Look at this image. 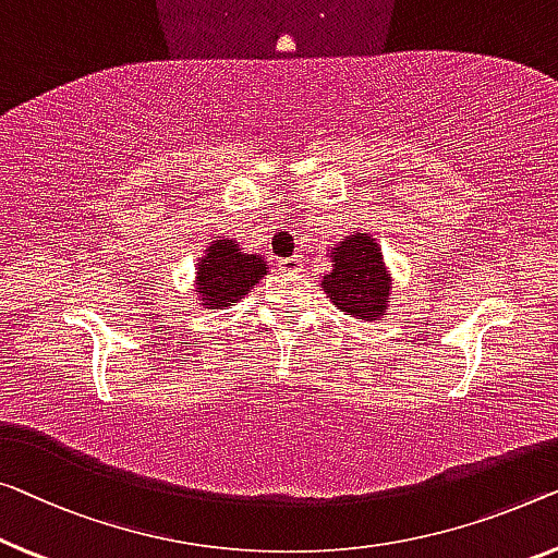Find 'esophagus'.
I'll return each instance as SVG.
<instances>
[{
    "instance_id": "1",
    "label": "esophagus",
    "mask_w": 558,
    "mask_h": 558,
    "mask_svg": "<svg viewBox=\"0 0 558 558\" xmlns=\"http://www.w3.org/2000/svg\"><path fill=\"white\" fill-rule=\"evenodd\" d=\"M278 268H280L282 272H301V270H303V260H301V255L282 257V260H278Z\"/></svg>"
}]
</instances>
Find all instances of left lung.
<instances>
[{
	"label": "left lung",
	"instance_id": "obj_1",
	"mask_svg": "<svg viewBox=\"0 0 558 558\" xmlns=\"http://www.w3.org/2000/svg\"><path fill=\"white\" fill-rule=\"evenodd\" d=\"M332 270L323 276L320 288L338 311L355 320H380L390 303V272L376 238L353 232L330 251Z\"/></svg>",
	"mask_w": 558,
	"mask_h": 558
}]
</instances>
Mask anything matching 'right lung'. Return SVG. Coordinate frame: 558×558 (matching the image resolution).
<instances>
[{"mask_svg": "<svg viewBox=\"0 0 558 558\" xmlns=\"http://www.w3.org/2000/svg\"><path fill=\"white\" fill-rule=\"evenodd\" d=\"M197 298L207 311H222L251 293L263 276H268L260 255L240 251L235 240H213L197 263Z\"/></svg>", "mask_w": 558, "mask_h": 558, "instance_id": "1", "label": "right lung"}]
</instances>
